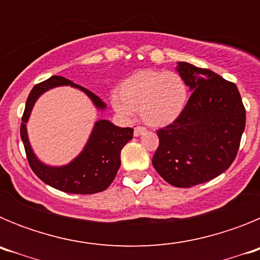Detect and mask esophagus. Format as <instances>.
I'll list each match as a JSON object with an SVG mask.
<instances>
[{"label":"esophagus","mask_w":260,"mask_h":260,"mask_svg":"<svg viewBox=\"0 0 260 260\" xmlns=\"http://www.w3.org/2000/svg\"><path fill=\"white\" fill-rule=\"evenodd\" d=\"M146 132H147L146 127H143V126H135L134 135H135V137H139V135L144 134V133H146Z\"/></svg>","instance_id":"1"}]
</instances>
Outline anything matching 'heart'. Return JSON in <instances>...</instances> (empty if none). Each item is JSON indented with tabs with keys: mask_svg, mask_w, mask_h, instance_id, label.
<instances>
[{
	"mask_svg": "<svg viewBox=\"0 0 260 260\" xmlns=\"http://www.w3.org/2000/svg\"><path fill=\"white\" fill-rule=\"evenodd\" d=\"M187 98V86L180 74L142 70L121 82L118 95L112 98V105L123 118H133L135 110H139L146 123L165 126L181 116Z\"/></svg>",
	"mask_w": 260,
	"mask_h": 260,
	"instance_id": "heart-1",
	"label": "heart"
}]
</instances>
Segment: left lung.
I'll use <instances>...</instances> for the list:
<instances>
[{
  "label": "left lung",
  "mask_w": 260,
  "mask_h": 260,
  "mask_svg": "<svg viewBox=\"0 0 260 260\" xmlns=\"http://www.w3.org/2000/svg\"><path fill=\"white\" fill-rule=\"evenodd\" d=\"M177 71L192 91L181 116L158 128L152 165L176 187L213 180L232 165L246 125L237 86L208 69L178 62Z\"/></svg>",
  "instance_id": "1"
}]
</instances>
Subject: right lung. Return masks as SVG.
I'll use <instances>...</instances> for the list:
<instances>
[{
    "mask_svg": "<svg viewBox=\"0 0 260 260\" xmlns=\"http://www.w3.org/2000/svg\"><path fill=\"white\" fill-rule=\"evenodd\" d=\"M57 86H71L82 89L92 100L96 108H105L99 96L63 77L53 75L49 79L36 84L27 99L20 125V138L24 144L29 167L43 182L61 191L70 194H95L104 191L113 182L121 165V150L128 141H132L134 130L132 127H118L107 119H100L95 123L84 150L70 164L65 167H48L43 164L29 146L26 122L39 96Z\"/></svg>",
    "mask_w": 260,
    "mask_h": 260,
    "instance_id": "obj_1",
    "label": "right lung"
}]
</instances>
